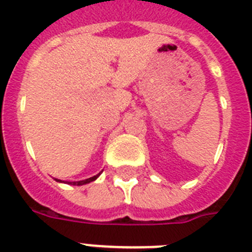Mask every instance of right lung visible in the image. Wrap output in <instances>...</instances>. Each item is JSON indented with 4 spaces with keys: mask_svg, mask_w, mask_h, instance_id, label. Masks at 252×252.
Listing matches in <instances>:
<instances>
[{
    "mask_svg": "<svg viewBox=\"0 0 252 252\" xmlns=\"http://www.w3.org/2000/svg\"><path fill=\"white\" fill-rule=\"evenodd\" d=\"M101 173H102V171H101ZM101 173H98V174L94 175V177L88 178V179L79 180V182H66V183L70 184V186H84V184H88V183H91V182H94V180L97 179V178H98L99 175H101ZM55 180H57V182H59V183H64V182H62V180H60V179H55Z\"/></svg>",
    "mask_w": 252,
    "mask_h": 252,
    "instance_id": "add662e5",
    "label": "right lung"
}]
</instances>
